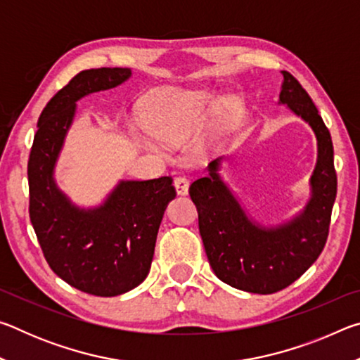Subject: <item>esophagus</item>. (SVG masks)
Masks as SVG:
<instances>
[{
  "mask_svg": "<svg viewBox=\"0 0 360 360\" xmlns=\"http://www.w3.org/2000/svg\"><path fill=\"white\" fill-rule=\"evenodd\" d=\"M174 188H176V193L178 195H187L188 193V179L186 176H178V178H174Z\"/></svg>",
  "mask_w": 360,
  "mask_h": 360,
  "instance_id": "obj_1",
  "label": "esophagus"
}]
</instances>
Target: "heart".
Here are the masks:
<instances>
[{
	"instance_id": "1",
	"label": "heart",
	"mask_w": 360,
	"mask_h": 360,
	"mask_svg": "<svg viewBox=\"0 0 360 360\" xmlns=\"http://www.w3.org/2000/svg\"><path fill=\"white\" fill-rule=\"evenodd\" d=\"M212 96L205 90L163 89L154 95L148 112V127L153 135L136 131V136L144 148L158 152L160 146L182 144L198 130L206 109L211 105ZM231 109L230 101H224L219 108V115H227ZM212 138V133H210Z\"/></svg>"
}]
</instances>
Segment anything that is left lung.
<instances>
[{"label":"left lung","mask_w":360,"mask_h":360,"mask_svg":"<svg viewBox=\"0 0 360 360\" xmlns=\"http://www.w3.org/2000/svg\"><path fill=\"white\" fill-rule=\"evenodd\" d=\"M281 72L279 103L308 122L318 139V162L309 179L311 198L304 210L278 227L252 222L219 174L221 158L212 160L210 174L188 188L212 271L231 288L264 295L288 288L319 257L337 197L330 131L300 82L290 72Z\"/></svg>","instance_id":"left-lung-1"}]
</instances>
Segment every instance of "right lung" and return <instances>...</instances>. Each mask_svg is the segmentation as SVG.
<instances>
[{
    "label": "right lung",
    "mask_w": 360,
    "mask_h": 360,
    "mask_svg": "<svg viewBox=\"0 0 360 360\" xmlns=\"http://www.w3.org/2000/svg\"><path fill=\"white\" fill-rule=\"evenodd\" d=\"M130 76L129 68H96L72 77L42 109L28 158L30 221L49 266L72 288L98 297L125 294L148 276L163 212L176 197L173 179L120 181L105 203L82 210L57 187L53 168L76 101Z\"/></svg>",
    "instance_id": "obj_1"
}]
</instances>
